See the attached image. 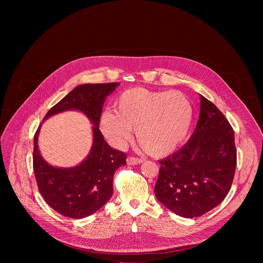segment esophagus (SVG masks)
<instances>
[{
    "label": "esophagus",
    "mask_w": 263,
    "mask_h": 263,
    "mask_svg": "<svg viewBox=\"0 0 263 263\" xmlns=\"http://www.w3.org/2000/svg\"><path fill=\"white\" fill-rule=\"evenodd\" d=\"M142 161H143L142 159L136 158V157H132V156H130V157L127 158V164H128V165H136V164L142 163Z\"/></svg>",
    "instance_id": "1"
}]
</instances>
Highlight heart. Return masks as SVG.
<instances>
[{
  "instance_id": "heart-1",
  "label": "heart",
  "mask_w": 263,
  "mask_h": 263,
  "mask_svg": "<svg viewBox=\"0 0 263 263\" xmlns=\"http://www.w3.org/2000/svg\"><path fill=\"white\" fill-rule=\"evenodd\" d=\"M117 111L106 110L100 119L103 134L124 145L137 129V139L144 151L163 157L182 143L193 121V106L179 91H157L134 87L117 100Z\"/></svg>"
}]
</instances>
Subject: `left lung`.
Masks as SVG:
<instances>
[{
    "mask_svg": "<svg viewBox=\"0 0 263 263\" xmlns=\"http://www.w3.org/2000/svg\"><path fill=\"white\" fill-rule=\"evenodd\" d=\"M197 127L180 149L159 161L158 201L174 213L198 217L228 195L236 168L234 132L218 108L200 95Z\"/></svg>",
    "mask_w": 263,
    "mask_h": 263,
    "instance_id": "obj_1",
    "label": "left lung"
}]
</instances>
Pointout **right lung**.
<instances>
[{
  "label": "right lung",
  "mask_w": 263,
  "mask_h": 263,
  "mask_svg": "<svg viewBox=\"0 0 263 263\" xmlns=\"http://www.w3.org/2000/svg\"><path fill=\"white\" fill-rule=\"evenodd\" d=\"M120 84H82L73 88L53 106L44 121L66 110H78L93 124V140L88 156L77 166L55 167L41 155L40 125L34 135L33 170L39 190L45 201L58 213L71 218H83L104 206L114 194L116 171L126 165L127 155L112 148L99 130L106 98Z\"/></svg>",
  "instance_id": "right-lung-1"
}]
</instances>
